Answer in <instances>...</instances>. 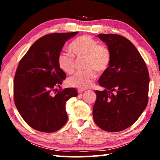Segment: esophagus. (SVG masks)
<instances>
[{
  "label": "esophagus",
  "instance_id": "obj_1",
  "mask_svg": "<svg viewBox=\"0 0 160 160\" xmlns=\"http://www.w3.org/2000/svg\"><path fill=\"white\" fill-rule=\"evenodd\" d=\"M83 92H85V90H82V89H78V92L79 94L82 93Z\"/></svg>",
  "mask_w": 160,
  "mask_h": 160
}]
</instances>
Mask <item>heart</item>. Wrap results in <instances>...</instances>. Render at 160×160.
Listing matches in <instances>:
<instances>
[{
	"instance_id": "1",
	"label": "heart",
	"mask_w": 160,
	"mask_h": 160,
	"mask_svg": "<svg viewBox=\"0 0 160 160\" xmlns=\"http://www.w3.org/2000/svg\"><path fill=\"white\" fill-rule=\"evenodd\" d=\"M68 48L75 57L85 58L84 68L87 70L75 72L68 78V83L70 86L80 89L90 88L97 78L95 70L102 73L109 68L112 61L110 50L105 46L99 45L89 35L78 37L70 43ZM57 64L65 73L71 74L74 71L75 59L68 53H59Z\"/></svg>"
}]
</instances>
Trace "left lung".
Listing matches in <instances>:
<instances>
[{
	"label": "left lung",
	"instance_id": "1",
	"mask_svg": "<svg viewBox=\"0 0 160 160\" xmlns=\"http://www.w3.org/2000/svg\"><path fill=\"white\" fill-rule=\"evenodd\" d=\"M112 53L108 69L99 78L104 90H96L93 118L100 128L123 131L132 126L147 107L150 77L141 55L121 35L99 34Z\"/></svg>",
	"mask_w": 160,
	"mask_h": 160
}]
</instances>
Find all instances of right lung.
I'll return each instance as SVG.
<instances>
[{"label": "right lung", "instance_id": "obj_1", "mask_svg": "<svg viewBox=\"0 0 160 160\" xmlns=\"http://www.w3.org/2000/svg\"><path fill=\"white\" fill-rule=\"evenodd\" d=\"M78 33H53L39 38L18 64L14 78L15 104L25 122L37 131L56 132L67 122L66 102L76 97L78 92L66 88L54 96L52 93L66 78L58 66V56L67 40Z\"/></svg>", "mask_w": 160, "mask_h": 160}]
</instances>
